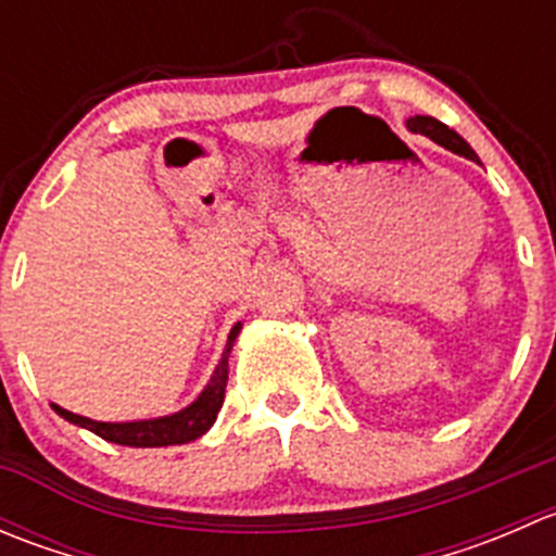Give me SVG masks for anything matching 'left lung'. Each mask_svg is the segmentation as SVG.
I'll list each match as a JSON object with an SVG mask.
<instances>
[{
    "label": "left lung",
    "instance_id": "left-lung-1",
    "mask_svg": "<svg viewBox=\"0 0 556 556\" xmlns=\"http://www.w3.org/2000/svg\"><path fill=\"white\" fill-rule=\"evenodd\" d=\"M406 126L412 128L414 134H425V137L433 139L435 144H441V148L452 150V153H457V155H463V159H470L479 164V155H476L473 150H470V144L465 142V139L459 137L454 128L446 126V123L435 121V117H430V115H414V117H408Z\"/></svg>",
    "mask_w": 556,
    "mask_h": 556
}]
</instances>
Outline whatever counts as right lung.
I'll return each mask as SVG.
<instances>
[{"mask_svg": "<svg viewBox=\"0 0 556 556\" xmlns=\"http://www.w3.org/2000/svg\"><path fill=\"white\" fill-rule=\"evenodd\" d=\"M242 323H237L228 333L226 350H223L220 363H217L215 374H212L210 384L201 390V395L195 397L190 406H185L182 412L169 414V417L159 419H139V422H97V419L80 417V414H72L66 408L53 406L55 414L66 419L72 425H80V428L91 430L99 439L112 441V444L121 446H174V444H188V441L201 439L206 430L215 425L217 412L223 406V397H226V382H228V355L233 350V341H237Z\"/></svg>", "mask_w": 556, "mask_h": 556, "instance_id": "1", "label": "right lung"}]
</instances>
